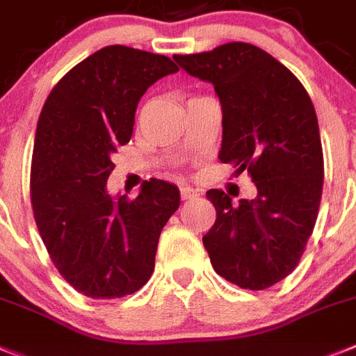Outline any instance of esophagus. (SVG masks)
Wrapping results in <instances>:
<instances>
[{
	"label": "esophagus",
	"instance_id": "esophagus-1",
	"mask_svg": "<svg viewBox=\"0 0 356 356\" xmlns=\"http://www.w3.org/2000/svg\"><path fill=\"white\" fill-rule=\"evenodd\" d=\"M180 196L181 200H193L198 196V193L194 189H191V187H180Z\"/></svg>",
	"mask_w": 356,
	"mask_h": 356
}]
</instances>
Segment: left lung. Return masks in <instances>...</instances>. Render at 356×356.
Listing matches in <instances>:
<instances>
[{
  "label": "left lung",
  "mask_w": 356,
  "mask_h": 356,
  "mask_svg": "<svg viewBox=\"0 0 356 356\" xmlns=\"http://www.w3.org/2000/svg\"><path fill=\"white\" fill-rule=\"evenodd\" d=\"M175 60L214 86L223 111L220 160L247 169L257 187L256 198L238 205L207 191L216 221L203 245L221 277L265 290L299 265L317 221L324 156L312 99L286 66L250 42Z\"/></svg>",
  "instance_id": "left-lung-1"
}]
</instances>
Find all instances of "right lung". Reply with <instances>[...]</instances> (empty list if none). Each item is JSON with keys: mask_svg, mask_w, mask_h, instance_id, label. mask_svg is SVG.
<instances>
[{"mask_svg": "<svg viewBox=\"0 0 356 356\" xmlns=\"http://www.w3.org/2000/svg\"><path fill=\"white\" fill-rule=\"evenodd\" d=\"M175 72L169 57L111 44L70 70L39 115L30 169L33 220L60 275L91 299L144 286L160 232L180 207L178 187L153 178L133 200L106 193L111 153L131 138L138 100Z\"/></svg>", "mask_w": 356, "mask_h": 356, "instance_id": "add662e5", "label": "right lung"}]
</instances>
